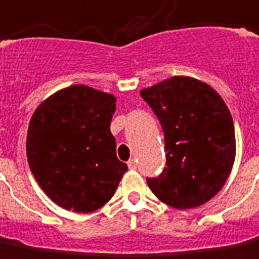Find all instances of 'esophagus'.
Returning a JSON list of instances; mask_svg holds the SVG:
<instances>
[{
  "instance_id": "esophagus-1",
  "label": "esophagus",
  "mask_w": 259,
  "mask_h": 259,
  "mask_svg": "<svg viewBox=\"0 0 259 259\" xmlns=\"http://www.w3.org/2000/svg\"><path fill=\"white\" fill-rule=\"evenodd\" d=\"M127 165H129L130 169H136V168H137V161H136L135 158H132V160H129V162H127Z\"/></svg>"
}]
</instances>
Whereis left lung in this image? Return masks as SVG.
Here are the masks:
<instances>
[{
  "mask_svg": "<svg viewBox=\"0 0 259 259\" xmlns=\"http://www.w3.org/2000/svg\"><path fill=\"white\" fill-rule=\"evenodd\" d=\"M140 95L160 120L167 153L148 188L175 209L203 205L223 188L236 157L229 108L211 87L189 77L168 78Z\"/></svg>",
  "mask_w": 259,
  "mask_h": 259,
  "instance_id": "obj_1",
  "label": "left lung"
}]
</instances>
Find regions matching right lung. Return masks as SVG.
Masks as SVG:
<instances>
[{
	"label": "right lung",
	"mask_w": 259,
	"mask_h": 259,
	"mask_svg": "<svg viewBox=\"0 0 259 259\" xmlns=\"http://www.w3.org/2000/svg\"><path fill=\"white\" fill-rule=\"evenodd\" d=\"M116 98L85 85L56 92L30 119L26 154L49 198L67 210L90 213L113 196L127 165L117 160L111 120Z\"/></svg>",
	"instance_id": "obj_1"
}]
</instances>
